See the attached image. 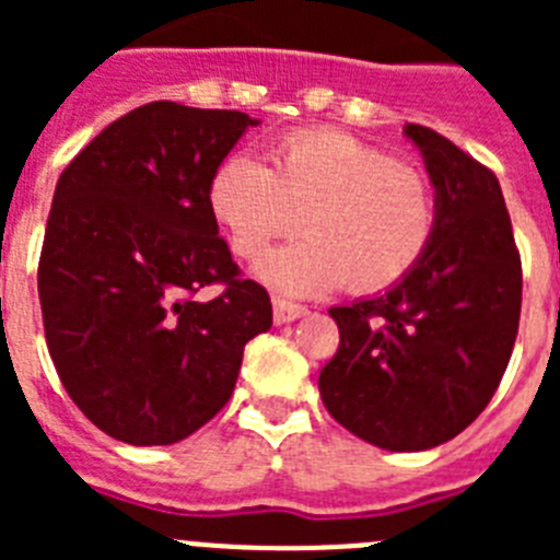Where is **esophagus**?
Instances as JSON below:
<instances>
[{
    "label": "esophagus",
    "instance_id": "obj_1",
    "mask_svg": "<svg viewBox=\"0 0 560 560\" xmlns=\"http://www.w3.org/2000/svg\"><path fill=\"white\" fill-rule=\"evenodd\" d=\"M305 314H308V308H305V305H294V303H289V300H280V296H275V323L277 325H289Z\"/></svg>",
    "mask_w": 560,
    "mask_h": 560
}]
</instances>
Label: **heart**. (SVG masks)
Listing matches in <instances>:
<instances>
[{
	"instance_id": "1",
	"label": "heart",
	"mask_w": 560,
	"mask_h": 560,
	"mask_svg": "<svg viewBox=\"0 0 560 560\" xmlns=\"http://www.w3.org/2000/svg\"><path fill=\"white\" fill-rule=\"evenodd\" d=\"M207 201L241 260H257L303 219L305 241L257 264L264 283L294 296L395 289L423 264L438 232L427 173L330 128L285 133L269 167L230 156L212 173Z\"/></svg>"
}]
</instances>
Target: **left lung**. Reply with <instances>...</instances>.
Returning a JSON list of instances; mask_svg holds the SVG:
<instances>
[{"mask_svg":"<svg viewBox=\"0 0 560 560\" xmlns=\"http://www.w3.org/2000/svg\"><path fill=\"white\" fill-rule=\"evenodd\" d=\"M438 196V232L412 275L330 308L339 350L319 373L334 420L387 452H423L479 418L511 361L522 257L493 171L407 122Z\"/></svg>","mask_w":560,"mask_h":560,"instance_id":"1","label":"left lung"}]
</instances>
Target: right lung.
Returning <instances> with one entry per match:
<instances>
[{"mask_svg": "<svg viewBox=\"0 0 560 560\" xmlns=\"http://www.w3.org/2000/svg\"><path fill=\"white\" fill-rule=\"evenodd\" d=\"M249 114L156 101L122 114L63 167L38 260L44 336L63 389L97 429L171 446L224 409L246 341L271 328L212 219L210 179ZM207 284L225 289L212 301Z\"/></svg>", "mask_w": 560, "mask_h": 560, "instance_id": "obj_1", "label": "right lung"}]
</instances>
